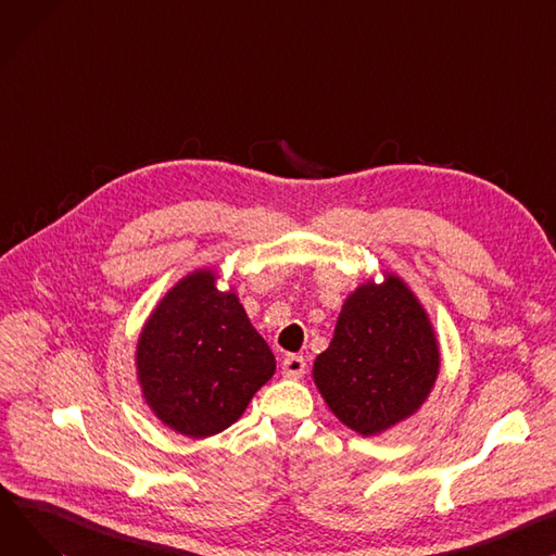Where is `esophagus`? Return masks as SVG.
I'll list each match as a JSON object with an SVG mask.
<instances>
[{"mask_svg": "<svg viewBox=\"0 0 556 556\" xmlns=\"http://www.w3.org/2000/svg\"><path fill=\"white\" fill-rule=\"evenodd\" d=\"M281 368L286 378H302L306 371V359L304 355H286L281 362Z\"/></svg>", "mask_w": 556, "mask_h": 556, "instance_id": "1", "label": "esophagus"}]
</instances>
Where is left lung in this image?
I'll return each mask as SVG.
<instances>
[{
  "label": "left lung",
  "instance_id": "8db88e82",
  "mask_svg": "<svg viewBox=\"0 0 556 556\" xmlns=\"http://www.w3.org/2000/svg\"><path fill=\"white\" fill-rule=\"evenodd\" d=\"M440 353L427 313L397 277L359 286L338 317L313 378L330 412L374 435L412 416L429 395Z\"/></svg>",
  "mask_w": 556,
  "mask_h": 556
}]
</instances>
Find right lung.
<instances>
[{
	"instance_id": "add662e5",
	"label": "right lung",
	"mask_w": 556,
	"mask_h": 556,
	"mask_svg": "<svg viewBox=\"0 0 556 556\" xmlns=\"http://www.w3.org/2000/svg\"><path fill=\"white\" fill-rule=\"evenodd\" d=\"M138 380L147 404L178 433L205 438L241 418L275 374V355L235 292H218L199 270L176 283L138 340Z\"/></svg>"
}]
</instances>
